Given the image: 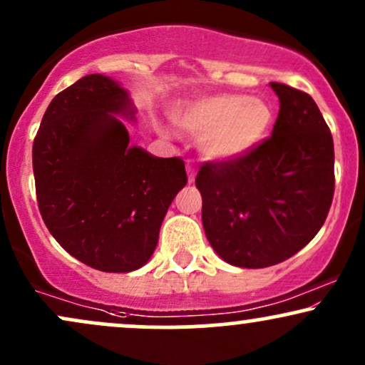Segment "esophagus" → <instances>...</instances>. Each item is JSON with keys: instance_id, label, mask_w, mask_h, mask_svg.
<instances>
[{"instance_id": "34e87169", "label": "esophagus", "mask_w": 365, "mask_h": 365, "mask_svg": "<svg viewBox=\"0 0 365 365\" xmlns=\"http://www.w3.org/2000/svg\"><path fill=\"white\" fill-rule=\"evenodd\" d=\"M187 173H188V183H194L195 175H194V166H192V163H187Z\"/></svg>"}]
</instances>
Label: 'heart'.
Returning a JSON list of instances; mask_svg holds the SVG:
<instances>
[{
	"label": "heart",
	"mask_w": 365,
	"mask_h": 365,
	"mask_svg": "<svg viewBox=\"0 0 365 365\" xmlns=\"http://www.w3.org/2000/svg\"><path fill=\"white\" fill-rule=\"evenodd\" d=\"M274 121L271 103L245 94H216L188 103L177 113V123L199 137L204 156L235 161L266 139Z\"/></svg>",
	"instance_id": "heart-1"
}]
</instances>
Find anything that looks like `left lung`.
Here are the masks:
<instances>
[{
    "instance_id": "8db88e82",
    "label": "left lung",
    "mask_w": 365,
    "mask_h": 365,
    "mask_svg": "<svg viewBox=\"0 0 365 365\" xmlns=\"http://www.w3.org/2000/svg\"><path fill=\"white\" fill-rule=\"evenodd\" d=\"M279 113L267 140L235 161L206 163L195 185L215 252L232 266H274L304 249L334 192L333 137L314 99L271 82Z\"/></svg>"
}]
</instances>
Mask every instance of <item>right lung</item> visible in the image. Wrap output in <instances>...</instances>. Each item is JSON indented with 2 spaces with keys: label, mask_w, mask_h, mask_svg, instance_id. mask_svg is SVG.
<instances>
[{
  "label": "right lung",
  "mask_w": 365,
  "mask_h": 365,
  "mask_svg": "<svg viewBox=\"0 0 365 365\" xmlns=\"http://www.w3.org/2000/svg\"><path fill=\"white\" fill-rule=\"evenodd\" d=\"M135 113L118 82L86 75L49 103L32 145L49 233L104 273H130L149 261L166 211L187 183L183 159L128 145L119 116L135 121Z\"/></svg>",
  "instance_id": "right-lung-1"
}]
</instances>
